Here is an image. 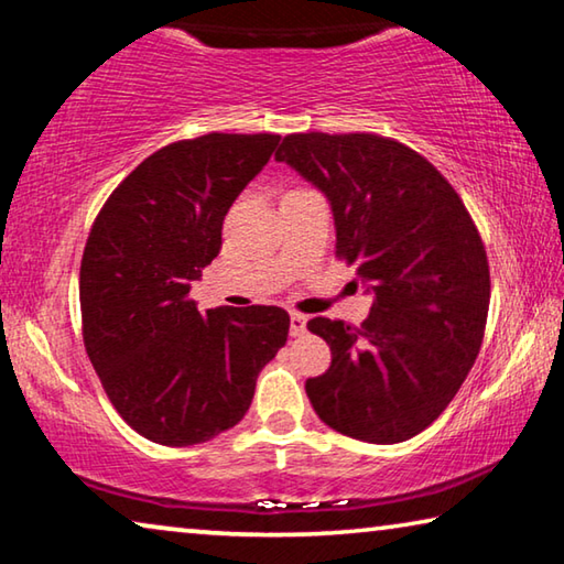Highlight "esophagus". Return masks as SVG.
Returning <instances> with one entry per match:
<instances>
[{
    "instance_id": "esophagus-1",
    "label": "esophagus",
    "mask_w": 564,
    "mask_h": 564,
    "mask_svg": "<svg viewBox=\"0 0 564 564\" xmlns=\"http://www.w3.org/2000/svg\"><path fill=\"white\" fill-rule=\"evenodd\" d=\"M303 334H306V316L291 314V336H303Z\"/></svg>"
}]
</instances>
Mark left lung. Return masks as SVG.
Masks as SVG:
<instances>
[{"label":"left lung","instance_id":"left-lung-1","mask_svg":"<svg viewBox=\"0 0 564 564\" xmlns=\"http://www.w3.org/2000/svg\"><path fill=\"white\" fill-rule=\"evenodd\" d=\"M279 163L326 193L336 258L371 283L361 326L311 318L330 346L306 381L318 419L351 440L397 444L434 422L477 361L489 263L459 193L424 155L373 132H293Z\"/></svg>","mask_w":564,"mask_h":564}]
</instances>
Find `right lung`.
Instances as JSON below:
<instances>
[{
  "mask_svg": "<svg viewBox=\"0 0 564 564\" xmlns=\"http://www.w3.org/2000/svg\"><path fill=\"white\" fill-rule=\"evenodd\" d=\"M281 135L208 132L155 150L115 187L79 265L83 341L102 389L140 436L208 442L236 426L289 338L279 306L200 314L191 281L220 250L226 213Z\"/></svg>",
  "mask_w": 564,
  "mask_h": 564,
  "instance_id": "add662e5",
  "label": "right lung"
}]
</instances>
